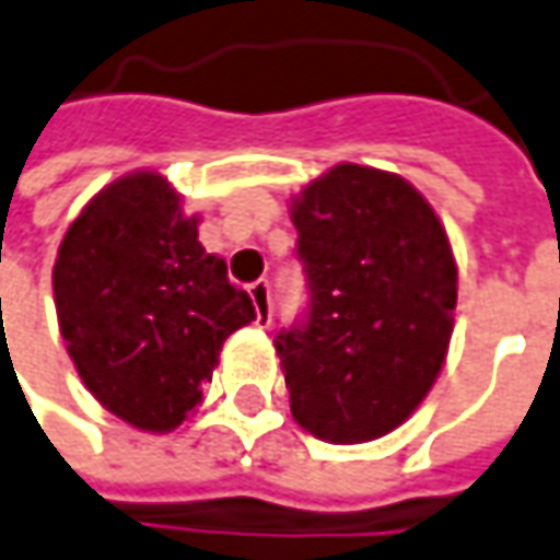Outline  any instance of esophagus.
I'll return each instance as SVG.
<instances>
[{"label":"esophagus","instance_id":"obj_1","mask_svg":"<svg viewBox=\"0 0 560 560\" xmlns=\"http://www.w3.org/2000/svg\"><path fill=\"white\" fill-rule=\"evenodd\" d=\"M248 295H252V305H255V314H258V324H268L270 312H273L268 280H255V283L248 287Z\"/></svg>","mask_w":560,"mask_h":560}]
</instances>
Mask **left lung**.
<instances>
[{
	"mask_svg": "<svg viewBox=\"0 0 560 560\" xmlns=\"http://www.w3.org/2000/svg\"><path fill=\"white\" fill-rule=\"evenodd\" d=\"M308 308L273 346L317 440L386 436L436 383L458 268L436 211L396 174L336 164L292 199Z\"/></svg>",
	"mask_w": 560,
	"mask_h": 560,
	"instance_id": "1",
	"label": "left lung"
}]
</instances>
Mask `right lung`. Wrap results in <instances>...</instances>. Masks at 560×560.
Returning <instances> with one entry per match:
<instances>
[{
	"mask_svg": "<svg viewBox=\"0 0 560 560\" xmlns=\"http://www.w3.org/2000/svg\"><path fill=\"white\" fill-rule=\"evenodd\" d=\"M196 226L167 180L140 171L83 208L55 258V312L77 374L149 433L189 418L226 336L255 320Z\"/></svg>",
	"mask_w": 560,
	"mask_h": 560,
	"instance_id": "add662e5",
	"label": "right lung"
}]
</instances>
